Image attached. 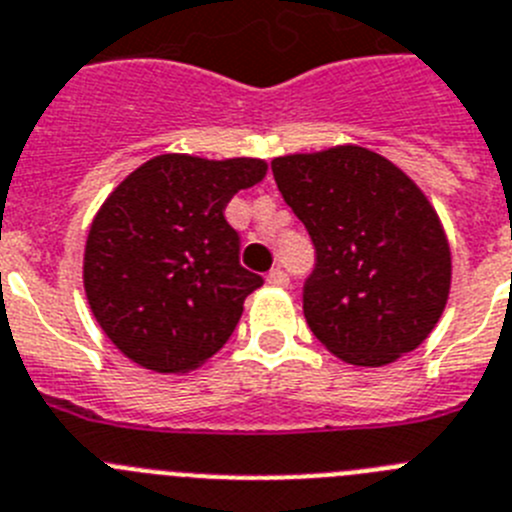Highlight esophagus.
<instances>
[{
	"label": "esophagus",
	"instance_id": "esophagus-1",
	"mask_svg": "<svg viewBox=\"0 0 512 512\" xmlns=\"http://www.w3.org/2000/svg\"><path fill=\"white\" fill-rule=\"evenodd\" d=\"M267 283L275 285V288H285L290 280H288V275H285V270L275 267V270H270V273H267Z\"/></svg>",
	"mask_w": 512,
	"mask_h": 512
}]
</instances>
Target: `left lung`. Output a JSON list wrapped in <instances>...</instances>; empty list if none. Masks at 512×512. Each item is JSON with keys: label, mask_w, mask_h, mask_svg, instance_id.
<instances>
[{"label": "left lung", "mask_w": 512, "mask_h": 512, "mask_svg": "<svg viewBox=\"0 0 512 512\" xmlns=\"http://www.w3.org/2000/svg\"><path fill=\"white\" fill-rule=\"evenodd\" d=\"M285 204L316 247L303 316L339 359L382 367L413 352L444 313L451 252L421 188L359 145L273 160Z\"/></svg>", "instance_id": "obj_1"}]
</instances>
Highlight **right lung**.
I'll return each mask as SVG.
<instances>
[{"mask_svg": "<svg viewBox=\"0 0 512 512\" xmlns=\"http://www.w3.org/2000/svg\"><path fill=\"white\" fill-rule=\"evenodd\" d=\"M265 160L158 155L96 211L84 252L91 313L114 347L153 372H188L227 344L262 285L239 265L224 209Z\"/></svg>", "mask_w": 512, "mask_h": 512, "instance_id": "1", "label": "right lung"}]
</instances>
